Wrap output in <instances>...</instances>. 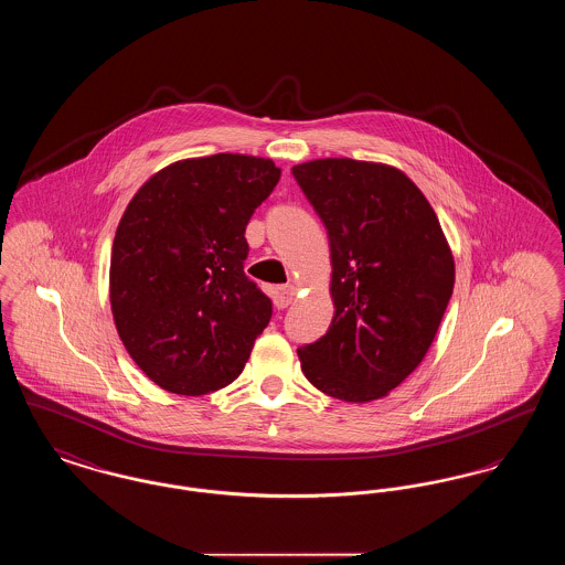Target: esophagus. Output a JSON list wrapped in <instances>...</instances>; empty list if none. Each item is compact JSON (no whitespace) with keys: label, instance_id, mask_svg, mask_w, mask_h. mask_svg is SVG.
Listing matches in <instances>:
<instances>
[{"label":"esophagus","instance_id":"1","mask_svg":"<svg viewBox=\"0 0 565 565\" xmlns=\"http://www.w3.org/2000/svg\"><path fill=\"white\" fill-rule=\"evenodd\" d=\"M295 286H279L273 290V302L277 309H286L295 300Z\"/></svg>","mask_w":565,"mask_h":565}]
</instances>
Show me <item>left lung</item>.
<instances>
[{"label":"left lung","mask_w":565,"mask_h":565,"mask_svg":"<svg viewBox=\"0 0 565 565\" xmlns=\"http://www.w3.org/2000/svg\"><path fill=\"white\" fill-rule=\"evenodd\" d=\"M330 242L334 318L300 369L345 403L387 396L430 350L456 263L428 199L401 169L353 159L292 167Z\"/></svg>","instance_id":"1"}]
</instances>
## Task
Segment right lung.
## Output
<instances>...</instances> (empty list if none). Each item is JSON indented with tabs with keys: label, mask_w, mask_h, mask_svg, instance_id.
<instances>
[{
	"label": "right lung",
	"mask_w": 565,
	"mask_h": 565,
	"mask_svg": "<svg viewBox=\"0 0 565 565\" xmlns=\"http://www.w3.org/2000/svg\"><path fill=\"white\" fill-rule=\"evenodd\" d=\"M270 159L173 162L135 192L111 245L109 302L122 345L159 387L203 396L242 375L273 305L243 273L245 226L277 186Z\"/></svg>",
	"instance_id": "1"
}]
</instances>
